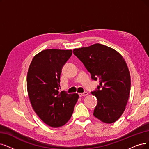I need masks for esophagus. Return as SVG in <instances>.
<instances>
[{
    "mask_svg": "<svg viewBox=\"0 0 149 149\" xmlns=\"http://www.w3.org/2000/svg\"><path fill=\"white\" fill-rule=\"evenodd\" d=\"M88 95V93L87 92H85L84 93H79V97H85V96H87V95Z\"/></svg>",
    "mask_w": 149,
    "mask_h": 149,
    "instance_id": "1",
    "label": "esophagus"
}]
</instances>
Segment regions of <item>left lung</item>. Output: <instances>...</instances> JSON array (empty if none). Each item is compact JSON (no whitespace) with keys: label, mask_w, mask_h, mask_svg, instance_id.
<instances>
[{"label":"left lung","mask_w":149,"mask_h":149,"mask_svg":"<svg viewBox=\"0 0 149 149\" xmlns=\"http://www.w3.org/2000/svg\"><path fill=\"white\" fill-rule=\"evenodd\" d=\"M93 80H99L92 94L98 100L93 116L106 123L116 122L127 104L131 88L130 74L122 55L107 46L96 43L73 49Z\"/></svg>","instance_id":"left-lung-1"}]
</instances>
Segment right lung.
Returning a JSON list of instances; mask_svg holds the SVG:
<instances>
[{
	"instance_id": "obj_1",
	"label": "right lung",
	"mask_w": 149,
	"mask_h": 149,
	"mask_svg": "<svg viewBox=\"0 0 149 149\" xmlns=\"http://www.w3.org/2000/svg\"><path fill=\"white\" fill-rule=\"evenodd\" d=\"M72 54L71 50L49 49L35 55L27 76V88L32 108L45 123L62 127L72 116L78 93L58 92L62 69Z\"/></svg>"
}]
</instances>
